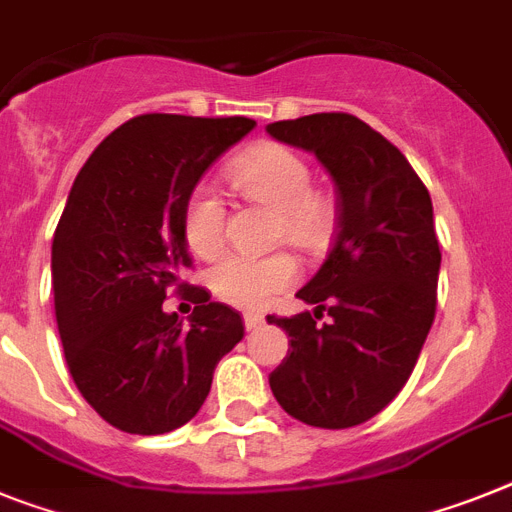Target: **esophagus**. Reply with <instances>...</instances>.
Instances as JSON below:
<instances>
[{"instance_id":"obj_1","label":"esophagus","mask_w":512,"mask_h":512,"mask_svg":"<svg viewBox=\"0 0 512 512\" xmlns=\"http://www.w3.org/2000/svg\"><path fill=\"white\" fill-rule=\"evenodd\" d=\"M244 325H247V330L263 328L265 315H263V312H249V315H244Z\"/></svg>"}]
</instances>
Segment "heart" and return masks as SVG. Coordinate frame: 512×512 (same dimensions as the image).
I'll use <instances>...</instances> for the list:
<instances>
[{"label": "heart", "instance_id": "b5f03b06", "mask_svg": "<svg viewBox=\"0 0 512 512\" xmlns=\"http://www.w3.org/2000/svg\"><path fill=\"white\" fill-rule=\"evenodd\" d=\"M234 190L252 203L276 213L273 236L299 249H317L333 231L336 210L325 192L312 187L307 158L281 143L249 148L229 169ZM182 234L200 257H213L226 239V205L208 184H197L182 208ZM296 263L289 252L242 255L231 252L210 270V286L223 302L239 309H260L296 281Z\"/></svg>", "mask_w": 512, "mask_h": 512}]
</instances>
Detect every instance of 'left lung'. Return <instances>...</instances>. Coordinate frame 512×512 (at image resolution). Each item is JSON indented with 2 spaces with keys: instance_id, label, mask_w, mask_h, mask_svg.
Instances as JSON below:
<instances>
[{
  "instance_id": "8db88e82",
  "label": "left lung",
  "mask_w": 512,
  "mask_h": 512,
  "mask_svg": "<svg viewBox=\"0 0 512 512\" xmlns=\"http://www.w3.org/2000/svg\"><path fill=\"white\" fill-rule=\"evenodd\" d=\"M268 132L312 150L338 187L336 242L296 294L315 315H268L291 336L270 390L299 422L356 427L401 393L435 322L432 200L401 150L354 114L283 119ZM325 311L331 320L317 323Z\"/></svg>"
}]
</instances>
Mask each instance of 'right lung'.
Returning a JSON list of instances; mask_svg holds the SVG:
<instances>
[{
    "label": "right lung",
    "instance_id": "right-lung-1",
    "mask_svg": "<svg viewBox=\"0 0 512 512\" xmlns=\"http://www.w3.org/2000/svg\"><path fill=\"white\" fill-rule=\"evenodd\" d=\"M255 119L140 114L85 161L51 244L54 309L77 390L111 427L163 435L200 411L221 356L244 338L234 307L179 278L192 268L184 200ZM174 290L190 323L162 312Z\"/></svg>",
    "mask_w": 512,
    "mask_h": 512
}]
</instances>
